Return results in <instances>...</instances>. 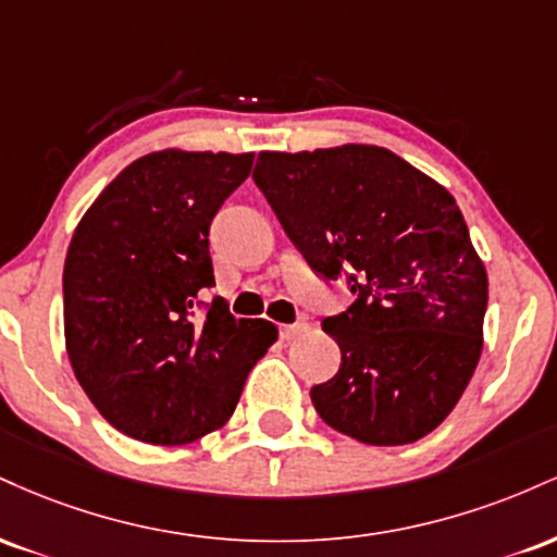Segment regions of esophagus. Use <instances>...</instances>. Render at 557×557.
Instances as JSON below:
<instances>
[{
  "label": "esophagus",
  "instance_id": "esophagus-1",
  "mask_svg": "<svg viewBox=\"0 0 557 557\" xmlns=\"http://www.w3.org/2000/svg\"><path fill=\"white\" fill-rule=\"evenodd\" d=\"M309 330V324L306 322H296V324H280V337L283 341H293V337L300 335V332Z\"/></svg>",
  "mask_w": 557,
  "mask_h": 557
}]
</instances>
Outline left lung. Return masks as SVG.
Returning <instances> with one entry per match:
<instances>
[{"label":"left lung","instance_id":"8db88e82","mask_svg":"<svg viewBox=\"0 0 557 557\" xmlns=\"http://www.w3.org/2000/svg\"><path fill=\"white\" fill-rule=\"evenodd\" d=\"M253 181L324 277L354 306L324 319L341 369L311 387L332 430L408 445L461 400L484 345L487 270L450 190L389 149L261 151Z\"/></svg>","mask_w":557,"mask_h":557}]
</instances>
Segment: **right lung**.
Returning a JSON list of instances; mask_svg holds the SVG:
<instances>
[{
  "label": "right lung",
  "instance_id": "right-lung-1",
  "mask_svg": "<svg viewBox=\"0 0 557 557\" xmlns=\"http://www.w3.org/2000/svg\"><path fill=\"white\" fill-rule=\"evenodd\" d=\"M253 154L164 149L101 190L70 240L65 348L75 380L114 430L149 445H188L220 430L277 327L235 319L214 285L209 225Z\"/></svg>",
  "mask_w": 557,
  "mask_h": 557
}]
</instances>
